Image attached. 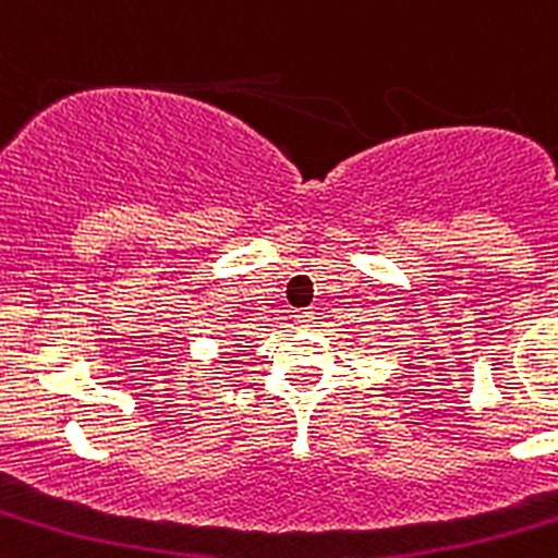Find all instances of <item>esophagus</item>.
<instances>
[{"mask_svg": "<svg viewBox=\"0 0 558 558\" xmlns=\"http://www.w3.org/2000/svg\"><path fill=\"white\" fill-rule=\"evenodd\" d=\"M296 324L300 327H313L316 324V311H296Z\"/></svg>", "mask_w": 558, "mask_h": 558, "instance_id": "34e87169", "label": "esophagus"}]
</instances>
